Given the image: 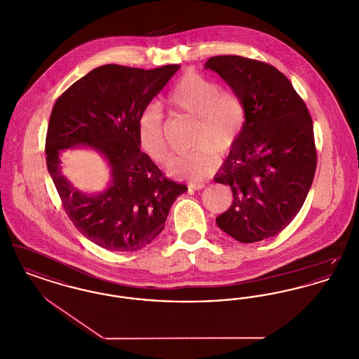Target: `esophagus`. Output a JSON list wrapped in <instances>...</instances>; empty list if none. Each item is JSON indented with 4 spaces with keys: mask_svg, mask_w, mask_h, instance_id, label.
Listing matches in <instances>:
<instances>
[{
    "mask_svg": "<svg viewBox=\"0 0 359 359\" xmlns=\"http://www.w3.org/2000/svg\"><path fill=\"white\" fill-rule=\"evenodd\" d=\"M205 187V183H189V184H188V188L195 189V191H198V189H203Z\"/></svg>",
    "mask_w": 359,
    "mask_h": 359,
    "instance_id": "1",
    "label": "esophagus"
}]
</instances>
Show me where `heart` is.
Returning a JSON list of instances; mask_svg holds the SVG:
<instances>
[{"label": "heart", "mask_w": 359, "mask_h": 359, "mask_svg": "<svg viewBox=\"0 0 359 359\" xmlns=\"http://www.w3.org/2000/svg\"><path fill=\"white\" fill-rule=\"evenodd\" d=\"M167 103L196 117L191 145L186 154L173 156L168 172L175 177L201 180L214 171L215 154H227L239 140L246 123V109L233 90L198 72L182 76L167 95ZM137 135L142 149L156 163L163 164L168 156L164 114L160 107L147 106L137 121Z\"/></svg>", "instance_id": "obj_1"}]
</instances>
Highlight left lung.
Listing matches in <instances>:
<instances>
[{"label": "left lung", "mask_w": 359, "mask_h": 359, "mask_svg": "<svg viewBox=\"0 0 359 359\" xmlns=\"http://www.w3.org/2000/svg\"><path fill=\"white\" fill-rule=\"evenodd\" d=\"M205 67L218 72L246 109L245 129L215 176L234 196L217 224L243 243L271 238L297 215L315 176L311 114L290 79L272 65L221 55Z\"/></svg>", "instance_id": "left-lung-1"}]
</instances>
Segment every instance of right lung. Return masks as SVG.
I'll use <instances>...</instances> for the list:
<instances>
[{
  "mask_svg": "<svg viewBox=\"0 0 359 359\" xmlns=\"http://www.w3.org/2000/svg\"><path fill=\"white\" fill-rule=\"evenodd\" d=\"M179 65L152 69L104 65L90 71L56 100L46 138L47 167L71 222L103 249L135 252L164 229L171 205L187 191L141 152L137 121ZM75 144L101 151L112 184L90 197L61 172L58 152Z\"/></svg>",
  "mask_w": 359,
  "mask_h": 359,
  "instance_id": "add662e5",
  "label": "right lung"
}]
</instances>
